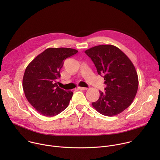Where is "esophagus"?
<instances>
[{"label": "esophagus", "mask_w": 160, "mask_h": 160, "mask_svg": "<svg viewBox=\"0 0 160 160\" xmlns=\"http://www.w3.org/2000/svg\"><path fill=\"white\" fill-rule=\"evenodd\" d=\"M78 88L80 89V90H87V88H86V87H78Z\"/></svg>", "instance_id": "34e87169"}]
</instances>
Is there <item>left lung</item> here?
Returning <instances> with one entry per match:
<instances>
[{
  "label": "left lung",
  "instance_id": "left-lung-1",
  "mask_svg": "<svg viewBox=\"0 0 160 160\" xmlns=\"http://www.w3.org/2000/svg\"><path fill=\"white\" fill-rule=\"evenodd\" d=\"M85 53L106 85L104 92L99 91V98L92 103V106L105 116L118 115L132 103L138 92L139 80L135 66L125 53L112 45H97Z\"/></svg>",
  "mask_w": 160,
  "mask_h": 160
}]
</instances>
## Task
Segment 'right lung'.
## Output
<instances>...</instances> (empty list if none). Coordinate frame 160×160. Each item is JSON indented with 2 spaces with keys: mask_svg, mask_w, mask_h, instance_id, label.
Instances as JSON below:
<instances>
[{
  "mask_svg": "<svg viewBox=\"0 0 160 160\" xmlns=\"http://www.w3.org/2000/svg\"><path fill=\"white\" fill-rule=\"evenodd\" d=\"M78 52L71 48H48L27 67L22 88L30 104L42 115L56 116L68 106L73 92L58 85L64 61Z\"/></svg>",
  "mask_w": 160,
  "mask_h": 160,
  "instance_id": "right-lung-1",
  "label": "right lung"
}]
</instances>
